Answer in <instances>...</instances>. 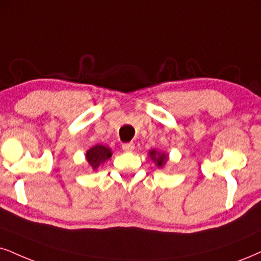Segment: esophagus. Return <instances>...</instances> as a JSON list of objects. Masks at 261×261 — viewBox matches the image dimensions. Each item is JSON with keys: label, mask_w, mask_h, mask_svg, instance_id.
I'll use <instances>...</instances> for the list:
<instances>
[{"label": "esophagus", "mask_w": 261, "mask_h": 261, "mask_svg": "<svg viewBox=\"0 0 261 261\" xmlns=\"http://www.w3.org/2000/svg\"><path fill=\"white\" fill-rule=\"evenodd\" d=\"M122 149H123L125 152H132V151L136 149V146H134L133 143H125L122 145Z\"/></svg>", "instance_id": "1"}]
</instances>
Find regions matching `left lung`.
Listing matches in <instances>:
<instances>
[{"label":"left lung","mask_w":261,"mask_h":261,"mask_svg":"<svg viewBox=\"0 0 261 261\" xmlns=\"http://www.w3.org/2000/svg\"><path fill=\"white\" fill-rule=\"evenodd\" d=\"M150 159L156 163V166L159 168H162V167L166 166L167 161H168V155L165 152H160V151H156L155 149L149 151Z\"/></svg>","instance_id":"1"}]
</instances>
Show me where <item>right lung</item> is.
Instances as JSON below:
<instances>
[{
	"label": "right lung",
	"instance_id": "right-lung-1",
	"mask_svg": "<svg viewBox=\"0 0 261 261\" xmlns=\"http://www.w3.org/2000/svg\"><path fill=\"white\" fill-rule=\"evenodd\" d=\"M112 155L110 147L104 145H95L86 152V160L88 165L93 169H98L99 166L102 165L106 160H109Z\"/></svg>",
	"mask_w": 261,
	"mask_h": 261
}]
</instances>
